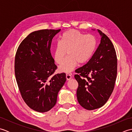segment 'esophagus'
Wrapping results in <instances>:
<instances>
[{
	"label": "esophagus",
	"instance_id": "esophagus-1",
	"mask_svg": "<svg viewBox=\"0 0 132 132\" xmlns=\"http://www.w3.org/2000/svg\"><path fill=\"white\" fill-rule=\"evenodd\" d=\"M66 79H67V80H70V79H71V78H72V77H71V74H66Z\"/></svg>",
	"mask_w": 132,
	"mask_h": 132
}]
</instances>
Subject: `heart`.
Wrapping results in <instances>:
<instances>
[{
    "label": "heart",
    "instance_id": "heart-1",
    "mask_svg": "<svg viewBox=\"0 0 132 132\" xmlns=\"http://www.w3.org/2000/svg\"><path fill=\"white\" fill-rule=\"evenodd\" d=\"M95 46L96 41L91 35H84L74 29L64 32L53 53L54 60L57 64L63 62L67 56V52L69 56L59 67V71L69 73L73 70L78 63H86L93 54Z\"/></svg>",
    "mask_w": 132,
    "mask_h": 132
}]
</instances>
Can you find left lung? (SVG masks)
I'll return each mask as SVG.
<instances>
[{
    "mask_svg": "<svg viewBox=\"0 0 132 132\" xmlns=\"http://www.w3.org/2000/svg\"><path fill=\"white\" fill-rule=\"evenodd\" d=\"M97 31L101 37L100 44L88 62L75 70L78 74L74 76L79 85L78 101L87 110L105 104L112 93L117 76V61L113 45L104 33L99 29Z\"/></svg>",
    "mask_w": 132,
    "mask_h": 132,
    "instance_id": "1",
    "label": "left lung"
}]
</instances>
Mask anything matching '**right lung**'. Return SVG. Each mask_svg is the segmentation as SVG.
I'll return each mask as SVG.
<instances>
[{"instance_id": "obj_1", "label": "right lung", "mask_w": 132, "mask_h": 132, "mask_svg": "<svg viewBox=\"0 0 132 132\" xmlns=\"http://www.w3.org/2000/svg\"><path fill=\"white\" fill-rule=\"evenodd\" d=\"M61 29L30 33L17 50L15 72L21 96L29 107L38 112L50 110L66 80L64 73L52 75L57 69L50 53L53 38Z\"/></svg>"}]
</instances>
